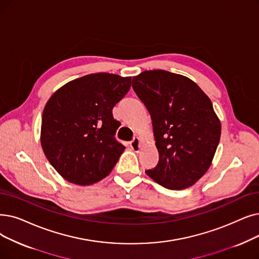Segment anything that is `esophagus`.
<instances>
[{
    "mask_svg": "<svg viewBox=\"0 0 259 259\" xmlns=\"http://www.w3.org/2000/svg\"><path fill=\"white\" fill-rule=\"evenodd\" d=\"M130 147L134 151H139L140 150V139L139 138H134L130 142Z\"/></svg>",
    "mask_w": 259,
    "mask_h": 259,
    "instance_id": "1",
    "label": "esophagus"
}]
</instances>
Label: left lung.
<instances>
[{"mask_svg": "<svg viewBox=\"0 0 259 259\" xmlns=\"http://www.w3.org/2000/svg\"><path fill=\"white\" fill-rule=\"evenodd\" d=\"M132 88L149 111L159 162L146 170L168 189L195 184L209 168L221 123L207 95L189 78L163 70L132 78Z\"/></svg>", "mask_w": 259, "mask_h": 259, "instance_id": "8db88e82", "label": "left lung"}]
</instances>
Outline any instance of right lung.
Here are the masks:
<instances>
[{
    "instance_id": "right-lung-1",
    "label": "right lung",
    "mask_w": 259,
    "mask_h": 259,
    "mask_svg": "<svg viewBox=\"0 0 259 259\" xmlns=\"http://www.w3.org/2000/svg\"><path fill=\"white\" fill-rule=\"evenodd\" d=\"M131 87V77L90 74L56 91L44 108L41 145L66 181L90 185L107 177L125 146L115 139L120 122L112 109Z\"/></svg>"
}]
</instances>
